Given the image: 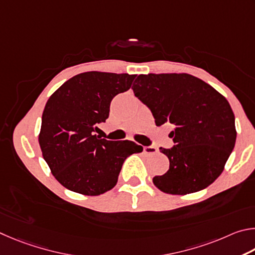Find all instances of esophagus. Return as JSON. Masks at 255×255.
I'll list each match as a JSON object with an SVG mask.
<instances>
[{
  "label": "esophagus",
  "mask_w": 255,
  "mask_h": 255,
  "mask_svg": "<svg viewBox=\"0 0 255 255\" xmlns=\"http://www.w3.org/2000/svg\"><path fill=\"white\" fill-rule=\"evenodd\" d=\"M143 151H144V153L151 155V154L157 153L158 149L155 148V146H143Z\"/></svg>",
  "instance_id": "esophagus-1"
}]
</instances>
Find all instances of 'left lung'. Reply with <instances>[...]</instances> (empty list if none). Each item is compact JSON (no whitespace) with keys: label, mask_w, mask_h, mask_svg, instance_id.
I'll use <instances>...</instances> for the list:
<instances>
[{"label":"left lung","mask_w":255,"mask_h":255,"mask_svg":"<svg viewBox=\"0 0 255 255\" xmlns=\"http://www.w3.org/2000/svg\"><path fill=\"white\" fill-rule=\"evenodd\" d=\"M133 93L149 107L157 127L175 128V145L160 148L169 170L153 184L163 193L187 195L205 189L224 170L236 140L230 103L211 85L189 74L139 75Z\"/></svg>","instance_id":"8db88e82"}]
</instances>
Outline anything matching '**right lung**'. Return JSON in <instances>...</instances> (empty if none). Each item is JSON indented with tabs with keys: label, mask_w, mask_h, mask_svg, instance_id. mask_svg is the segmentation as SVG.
I'll use <instances>...</instances> for the list:
<instances>
[{
	"label": "right lung",
	"mask_w": 255,
	"mask_h": 255,
	"mask_svg": "<svg viewBox=\"0 0 255 255\" xmlns=\"http://www.w3.org/2000/svg\"><path fill=\"white\" fill-rule=\"evenodd\" d=\"M135 75L87 71L78 74L49 97L39 144L53 177L75 193L98 196L118 182L123 162L142 152L135 142L109 141L94 132L105 122L114 96L130 89Z\"/></svg>",
	"instance_id": "1"
}]
</instances>
